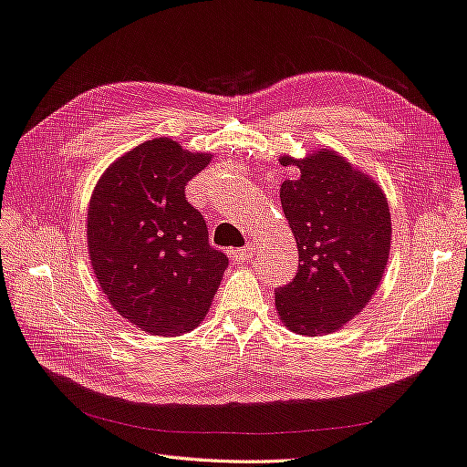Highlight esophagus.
I'll return each mask as SVG.
<instances>
[{
	"label": "esophagus",
	"mask_w": 467,
	"mask_h": 467,
	"mask_svg": "<svg viewBox=\"0 0 467 467\" xmlns=\"http://www.w3.org/2000/svg\"><path fill=\"white\" fill-rule=\"evenodd\" d=\"M254 249H255L254 244H249L247 247H242V249H232L230 257L234 261H247V259H251V255H254Z\"/></svg>",
	"instance_id": "esophagus-1"
}]
</instances>
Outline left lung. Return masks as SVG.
I'll use <instances>...</instances> for the list:
<instances>
[{"mask_svg": "<svg viewBox=\"0 0 467 467\" xmlns=\"http://www.w3.org/2000/svg\"><path fill=\"white\" fill-rule=\"evenodd\" d=\"M298 179L281 184V204L298 247V273L276 288L281 322L302 336L344 327L377 293L390 251L383 188L334 149L283 155Z\"/></svg>", "mask_w": 467, "mask_h": 467, "instance_id": "1", "label": "left lung"}]
</instances>
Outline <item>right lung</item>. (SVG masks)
<instances>
[{
	"label": "right lung",
	"instance_id": "obj_1",
	"mask_svg": "<svg viewBox=\"0 0 467 467\" xmlns=\"http://www.w3.org/2000/svg\"><path fill=\"white\" fill-rule=\"evenodd\" d=\"M210 161L157 137L113 161L92 192L86 235L94 275L109 305L143 332L194 330L228 267L184 196Z\"/></svg>",
	"mask_w": 467,
	"mask_h": 467
}]
</instances>
